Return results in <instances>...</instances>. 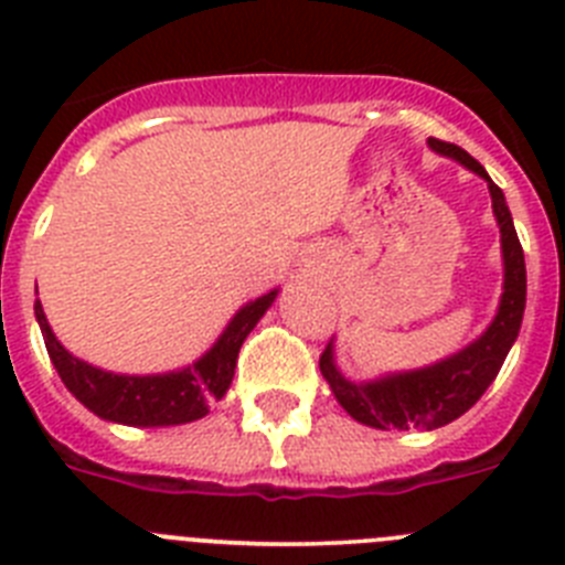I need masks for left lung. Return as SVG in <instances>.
<instances>
[{"instance_id":"left-lung-1","label":"left lung","mask_w":565,"mask_h":565,"mask_svg":"<svg viewBox=\"0 0 565 565\" xmlns=\"http://www.w3.org/2000/svg\"><path fill=\"white\" fill-rule=\"evenodd\" d=\"M427 147L487 181L492 214L501 232L503 288L495 317L483 328L481 337L463 344L461 351L424 367L379 373L373 379H351L344 376L337 362V339L328 342L326 353L319 356V371L326 376L328 387L353 422L376 430H411V427L438 430L463 416L483 396L489 384L495 382L503 359L515 344L526 308V263L503 192L492 183L487 169L456 143L430 138Z\"/></svg>"}]
</instances>
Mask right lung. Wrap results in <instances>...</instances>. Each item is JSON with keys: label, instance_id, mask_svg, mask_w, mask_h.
<instances>
[{"label": "right lung", "instance_id": "add662e5", "mask_svg": "<svg viewBox=\"0 0 565 565\" xmlns=\"http://www.w3.org/2000/svg\"><path fill=\"white\" fill-rule=\"evenodd\" d=\"M39 294V291H36ZM279 288L259 294L257 299L239 308L223 333L214 339L206 353L183 364L178 371L167 373H113L84 362L76 353H70L58 337L50 328L44 317L42 299L33 302V313L42 328L44 348L50 353V362L62 376L67 387L89 413L113 424H127V427H174V424L198 422L209 413V404L214 398H223L237 367V353L254 331L259 319L266 317L274 306Z\"/></svg>", "mask_w": 565, "mask_h": 565}]
</instances>
